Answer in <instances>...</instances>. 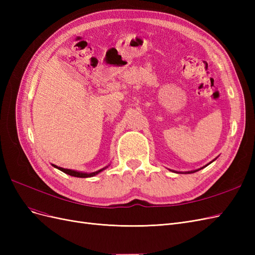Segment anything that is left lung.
I'll use <instances>...</instances> for the list:
<instances>
[{"mask_svg": "<svg viewBox=\"0 0 255 255\" xmlns=\"http://www.w3.org/2000/svg\"><path fill=\"white\" fill-rule=\"evenodd\" d=\"M198 171V170H197ZM194 172H196V171H190V172H186V173H194Z\"/></svg>", "mask_w": 255, "mask_h": 255, "instance_id": "obj_1", "label": "left lung"}]
</instances>
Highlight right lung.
Returning <instances> with one entry per match:
<instances>
[{
  "mask_svg": "<svg viewBox=\"0 0 255 255\" xmlns=\"http://www.w3.org/2000/svg\"><path fill=\"white\" fill-rule=\"evenodd\" d=\"M53 166L55 167V168H57V169H59L60 171H63V172H65V173L69 174V175L75 176V177H90V176H94V175L98 174L99 172H101L102 170H104V168H103V169H101V170L96 171V172H92V173H83V172H79V171L70 170V169H64V168H61V167H57V166H55V165H53Z\"/></svg>",
  "mask_w": 255,
  "mask_h": 255,
  "instance_id": "right-lung-1",
  "label": "right lung"
}]
</instances>
